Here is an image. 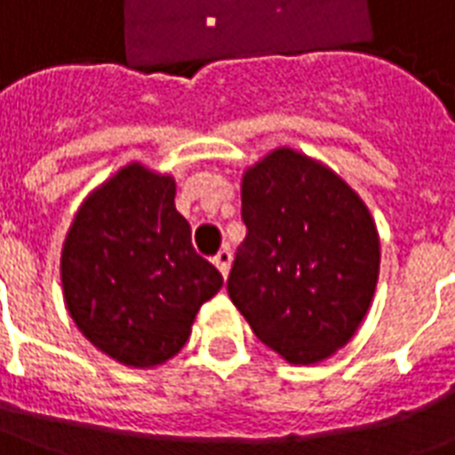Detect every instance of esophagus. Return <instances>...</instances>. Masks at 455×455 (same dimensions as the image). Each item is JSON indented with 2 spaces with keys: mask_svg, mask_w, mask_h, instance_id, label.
<instances>
[{
  "mask_svg": "<svg viewBox=\"0 0 455 455\" xmlns=\"http://www.w3.org/2000/svg\"><path fill=\"white\" fill-rule=\"evenodd\" d=\"M214 266L219 267V273L227 277L228 275V267H231V251L224 248V251H219L217 258H214Z\"/></svg>",
  "mask_w": 455,
  "mask_h": 455,
  "instance_id": "34e87169",
  "label": "esophagus"
}]
</instances>
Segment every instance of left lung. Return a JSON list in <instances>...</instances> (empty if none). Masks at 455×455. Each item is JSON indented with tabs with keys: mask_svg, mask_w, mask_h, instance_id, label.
Masks as SVG:
<instances>
[{
	"mask_svg": "<svg viewBox=\"0 0 455 455\" xmlns=\"http://www.w3.org/2000/svg\"><path fill=\"white\" fill-rule=\"evenodd\" d=\"M241 217L231 302L287 363L334 355L368 315L380 273L365 202L324 163L283 146L243 172Z\"/></svg>",
	"mask_w": 455,
	"mask_h": 455,
	"instance_id": "1",
	"label": "left lung"
}]
</instances>
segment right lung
<instances>
[{"label": "right lung", "instance_id": "add662e5", "mask_svg": "<svg viewBox=\"0 0 455 455\" xmlns=\"http://www.w3.org/2000/svg\"><path fill=\"white\" fill-rule=\"evenodd\" d=\"M63 299L87 341L129 368H156L188 343L224 280L192 248L175 178L129 163L77 209L60 253Z\"/></svg>", "mask_w": 455, "mask_h": 455}]
</instances>
